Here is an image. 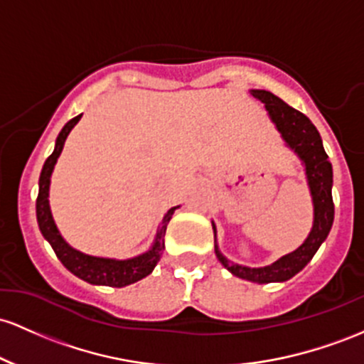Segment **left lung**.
<instances>
[{
  "label": "left lung",
  "mask_w": 364,
  "mask_h": 364,
  "mask_svg": "<svg viewBox=\"0 0 364 364\" xmlns=\"http://www.w3.org/2000/svg\"><path fill=\"white\" fill-rule=\"evenodd\" d=\"M256 100L264 103L268 117L280 132L285 146L294 151L297 158L304 166L306 181H308L309 194L313 201V227L308 237L299 247L294 249L289 255H284L267 267H244V264L234 263L223 256L220 251L218 240H216V225H213L215 234V255L220 263L227 268L232 275L239 279L255 282V284H272V282H285L292 279L296 273H299L313 256L316 255L318 247L325 242L328 237L330 228L333 223V199H332V186H333V171L332 163L326 156L323 141H321L320 132L311 124L304 113L297 112L296 108L289 106L282 101L279 96L263 89H251L249 91Z\"/></svg>",
  "instance_id": "left-lung-1"
}]
</instances>
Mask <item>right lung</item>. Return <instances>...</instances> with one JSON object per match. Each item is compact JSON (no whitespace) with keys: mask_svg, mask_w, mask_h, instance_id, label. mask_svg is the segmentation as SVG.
Wrapping results in <instances>:
<instances>
[{"mask_svg":"<svg viewBox=\"0 0 364 364\" xmlns=\"http://www.w3.org/2000/svg\"><path fill=\"white\" fill-rule=\"evenodd\" d=\"M82 115H77L72 118L70 122L65 124L61 129L55 142V149H53L51 156L44 161L43 170H41L39 177V194L38 201H36V215H38L39 230L44 239L51 244L53 251L58 256V259L63 263V267L73 275L82 279L84 282L92 285H108V287H125V285L136 284V282L142 280L148 277L154 267L160 261L163 249H165V232L166 225L171 220V215L177 208L173 206L166 211L163 216L160 227H158L156 235H154L153 244L148 251L142 255L134 256V258L127 259H117V258H103V256H92L85 255V252L79 251V249L72 247L63 235L60 234L58 227H56L55 218H53L51 206H50V186H51V175L55 170L56 161H58L61 151H63L65 141H67L68 134L75 127L77 122L80 120Z\"/></svg>","mask_w":364,"mask_h":364,"instance_id":"add662e5","label":"right lung"}]
</instances>
